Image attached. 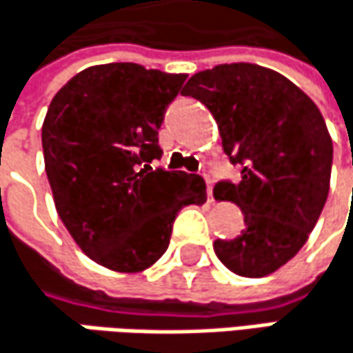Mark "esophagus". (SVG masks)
I'll use <instances>...</instances> for the list:
<instances>
[{
    "instance_id": "34e87169",
    "label": "esophagus",
    "mask_w": 353,
    "mask_h": 353,
    "mask_svg": "<svg viewBox=\"0 0 353 353\" xmlns=\"http://www.w3.org/2000/svg\"><path fill=\"white\" fill-rule=\"evenodd\" d=\"M205 181H207V197L213 203V181H211V176H205Z\"/></svg>"
}]
</instances>
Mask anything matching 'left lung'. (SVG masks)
Returning a JSON list of instances; mask_svg holds the SVG:
<instances>
[{"label": "left lung", "instance_id": "1", "mask_svg": "<svg viewBox=\"0 0 353 353\" xmlns=\"http://www.w3.org/2000/svg\"><path fill=\"white\" fill-rule=\"evenodd\" d=\"M183 95L211 111L223 152L242 166V181L219 183L213 197L236 203L245 228L213 250L240 276H268L305 245L327 201L333 144L325 119L292 81L252 63L201 70Z\"/></svg>", "mask_w": 353, "mask_h": 353}]
</instances>
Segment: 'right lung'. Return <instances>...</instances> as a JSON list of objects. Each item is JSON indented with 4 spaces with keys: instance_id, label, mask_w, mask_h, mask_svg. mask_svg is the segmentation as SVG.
Instances as JSON below:
<instances>
[{
    "instance_id": "right-lung-1",
    "label": "right lung",
    "mask_w": 353,
    "mask_h": 353,
    "mask_svg": "<svg viewBox=\"0 0 353 353\" xmlns=\"http://www.w3.org/2000/svg\"><path fill=\"white\" fill-rule=\"evenodd\" d=\"M187 74L134 63L77 72L42 123L44 168L70 238L99 266L142 272L166 252L185 205L207 201L197 174L154 170L158 130Z\"/></svg>"
}]
</instances>
